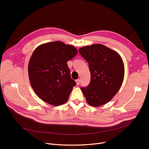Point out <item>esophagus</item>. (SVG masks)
<instances>
[{
  "label": "esophagus",
  "mask_w": 149,
  "mask_h": 149,
  "mask_svg": "<svg viewBox=\"0 0 149 149\" xmlns=\"http://www.w3.org/2000/svg\"><path fill=\"white\" fill-rule=\"evenodd\" d=\"M76 83H77V86H79V84H80V79H77L76 80Z\"/></svg>",
  "instance_id": "34e87169"
}]
</instances>
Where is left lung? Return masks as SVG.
Returning <instances> with one entry per match:
<instances>
[{
  "label": "left lung",
  "instance_id": "1",
  "mask_svg": "<svg viewBox=\"0 0 149 149\" xmlns=\"http://www.w3.org/2000/svg\"><path fill=\"white\" fill-rule=\"evenodd\" d=\"M80 55L88 63L90 83L81 87L87 102L98 107L110 101L120 88L124 75V67L120 55L101 44L84 47Z\"/></svg>",
  "mask_w": 149,
  "mask_h": 149
}]
</instances>
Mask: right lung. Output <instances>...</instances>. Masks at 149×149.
Returning a JSON list of instances; mask_svg holds the SVG:
<instances>
[{
	"mask_svg": "<svg viewBox=\"0 0 149 149\" xmlns=\"http://www.w3.org/2000/svg\"><path fill=\"white\" fill-rule=\"evenodd\" d=\"M77 52L74 47L61 41L42 44L34 51L28 74L32 87L41 100L55 106L67 102L76 85L67 62Z\"/></svg>",
	"mask_w": 149,
	"mask_h": 149,
	"instance_id": "1",
	"label": "right lung"
}]
</instances>
